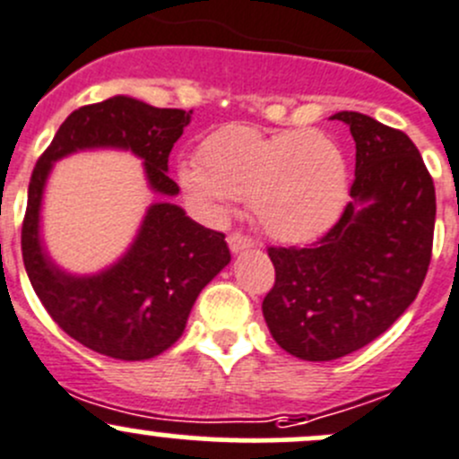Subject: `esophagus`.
<instances>
[{"label":"esophagus","instance_id":"34e87169","mask_svg":"<svg viewBox=\"0 0 459 459\" xmlns=\"http://www.w3.org/2000/svg\"><path fill=\"white\" fill-rule=\"evenodd\" d=\"M253 247H255V242H253L251 238H247V235H242V233L229 235V248H230V253H235V255L242 251H247V248H253Z\"/></svg>","mask_w":459,"mask_h":459}]
</instances>
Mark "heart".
Listing matches in <instances>:
<instances>
[{"instance_id": "1", "label": "heart", "mask_w": 459, "mask_h": 459, "mask_svg": "<svg viewBox=\"0 0 459 459\" xmlns=\"http://www.w3.org/2000/svg\"><path fill=\"white\" fill-rule=\"evenodd\" d=\"M179 184L215 221L248 197L264 233L299 244L335 224L349 195V170L340 146L317 131L262 133L229 124L202 142L200 160L179 164Z\"/></svg>"}]
</instances>
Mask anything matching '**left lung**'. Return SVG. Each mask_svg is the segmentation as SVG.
<instances>
[{"instance_id":"obj_1","label":"left lung","mask_w":459,"mask_h":459,"mask_svg":"<svg viewBox=\"0 0 459 459\" xmlns=\"http://www.w3.org/2000/svg\"><path fill=\"white\" fill-rule=\"evenodd\" d=\"M355 140V182L337 224L308 248H268L275 284L262 302L273 340L331 362L382 335L418 298L435 229V186L402 131L342 110Z\"/></svg>"}]
</instances>
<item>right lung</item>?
I'll return each instance as SVG.
<instances>
[{"instance_id": "obj_1", "label": "right lung", "mask_w": 459, "mask_h": 459, "mask_svg": "<svg viewBox=\"0 0 459 459\" xmlns=\"http://www.w3.org/2000/svg\"><path fill=\"white\" fill-rule=\"evenodd\" d=\"M193 110L155 108L115 95L73 110L32 170L22 255L48 316L80 344L126 362L164 353L182 337L204 286L230 262L224 233L204 229L169 202L179 186L169 178V155ZM131 150L144 161L149 187L165 197L149 207L127 253L92 276H73L52 262L40 239V202L55 160L80 150Z\"/></svg>"}]
</instances>
